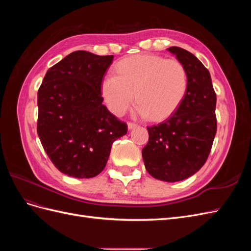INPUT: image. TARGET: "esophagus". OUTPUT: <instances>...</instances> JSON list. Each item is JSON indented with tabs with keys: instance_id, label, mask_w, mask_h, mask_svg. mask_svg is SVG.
Instances as JSON below:
<instances>
[{
	"instance_id": "1",
	"label": "esophagus",
	"mask_w": 251,
	"mask_h": 251,
	"mask_svg": "<svg viewBox=\"0 0 251 251\" xmlns=\"http://www.w3.org/2000/svg\"><path fill=\"white\" fill-rule=\"evenodd\" d=\"M127 127H128V130H132V128H135V127H137V125L136 124H134V123H127Z\"/></svg>"
}]
</instances>
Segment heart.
Returning a JSON list of instances; mask_svg holds the SVG:
<instances>
[{
  "instance_id": "heart-1",
  "label": "heart",
  "mask_w": 251,
  "mask_h": 251,
  "mask_svg": "<svg viewBox=\"0 0 251 251\" xmlns=\"http://www.w3.org/2000/svg\"><path fill=\"white\" fill-rule=\"evenodd\" d=\"M101 95L114 115L125 114L135 100V115L161 121L172 116L187 91V72L177 59L155 54L126 57L116 65V74H105Z\"/></svg>"
}]
</instances>
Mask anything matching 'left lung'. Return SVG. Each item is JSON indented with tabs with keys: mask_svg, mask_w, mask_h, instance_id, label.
Returning a JSON list of instances; mask_svg holds the SVG:
<instances>
[{
	"mask_svg": "<svg viewBox=\"0 0 251 251\" xmlns=\"http://www.w3.org/2000/svg\"><path fill=\"white\" fill-rule=\"evenodd\" d=\"M168 50L185 67L187 91L171 117L148 126L142 158L151 177L177 182L193 176L207 160L217 133V95L209 71L193 53L179 47Z\"/></svg>",
	"mask_w": 251,
	"mask_h": 251,
	"instance_id": "left-lung-1",
	"label": "left lung"
}]
</instances>
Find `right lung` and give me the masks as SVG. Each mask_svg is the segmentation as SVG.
<instances>
[{
	"mask_svg": "<svg viewBox=\"0 0 251 251\" xmlns=\"http://www.w3.org/2000/svg\"><path fill=\"white\" fill-rule=\"evenodd\" d=\"M113 55L75 51L52 66L37 92V134L55 168L93 178L108 162L127 126L102 104L101 80Z\"/></svg>",
	"mask_w": 251,
	"mask_h": 251,
	"instance_id": "right-lung-1",
	"label": "right lung"
}]
</instances>
